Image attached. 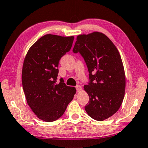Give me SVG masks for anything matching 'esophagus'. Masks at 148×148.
Masks as SVG:
<instances>
[{"instance_id": "esophagus-1", "label": "esophagus", "mask_w": 148, "mask_h": 148, "mask_svg": "<svg viewBox=\"0 0 148 148\" xmlns=\"http://www.w3.org/2000/svg\"><path fill=\"white\" fill-rule=\"evenodd\" d=\"M76 90H77V91L78 92H80V90H82V87H81V86H80V85H77L76 86Z\"/></svg>"}]
</instances>
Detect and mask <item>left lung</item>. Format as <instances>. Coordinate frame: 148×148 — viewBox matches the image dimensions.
Returning a JSON list of instances; mask_svg holds the SVG:
<instances>
[{"label":"left lung","instance_id":"8db88e82","mask_svg":"<svg viewBox=\"0 0 148 148\" xmlns=\"http://www.w3.org/2000/svg\"><path fill=\"white\" fill-rule=\"evenodd\" d=\"M73 52L81 54L89 72L90 82L84 86L89 103L84 109L92 119L103 121L119 110L125 97L126 78L121 55L112 40L99 32L77 36Z\"/></svg>","mask_w":148,"mask_h":148}]
</instances>
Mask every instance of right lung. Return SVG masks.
<instances>
[{"label":"right lung","mask_w":148,"mask_h":148,"mask_svg":"<svg viewBox=\"0 0 148 148\" xmlns=\"http://www.w3.org/2000/svg\"><path fill=\"white\" fill-rule=\"evenodd\" d=\"M74 36L46 34L32 45L21 74L27 103L39 119L53 122L62 116L76 94L75 87L57 82L61 58L70 50Z\"/></svg>","instance_id":"right-lung-1"}]
</instances>
